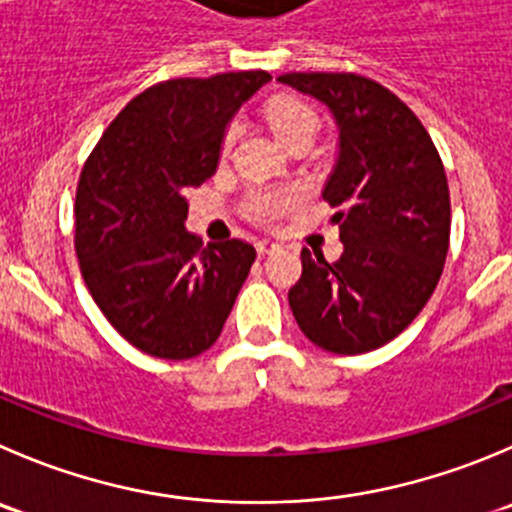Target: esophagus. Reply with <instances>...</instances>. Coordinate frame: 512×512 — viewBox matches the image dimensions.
Here are the masks:
<instances>
[{
	"instance_id": "obj_1",
	"label": "esophagus",
	"mask_w": 512,
	"mask_h": 512,
	"mask_svg": "<svg viewBox=\"0 0 512 512\" xmlns=\"http://www.w3.org/2000/svg\"><path fill=\"white\" fill-rule=\"evenodd\" d=\"M255 247H257V252H260V255H272V252L280 250V245H277V242H272V240H260Z\"/></svg>"
}]
</instances>
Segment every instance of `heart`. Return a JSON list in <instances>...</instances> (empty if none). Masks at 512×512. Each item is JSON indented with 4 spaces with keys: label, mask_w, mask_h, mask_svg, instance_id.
<instances>
[{
    "label": "heart",
    "mask_w": 512,
    "mask_h": 512,
    "mask_svg": "<svg viewBox=\"0 0 512 512\" xmlns=\"http://www.w3.org/2000/svg\"><path fill=\"white\" fill-rule=\"evenodd\" d=\"M265 122L272 130V135L287 145L290 140L300 135H315L317 132V114L312 112L310 104L300 102L295 97H275L265 104ZM232 137H235V127L225 132V140H222V155L230 150ZM300 202V192L297 190H265L255 192L247 202V212L255 217L257 222H272L277 217L287 215L292 207H297Z\"/></svg>",
    "instance_id": "heart-1"
}]
</instances>
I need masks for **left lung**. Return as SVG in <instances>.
<instances>
[{
	"mask_svg": "<svg viewBox=\"0 0 512 512\" xmlns=\"http://www.w3.org/2000/svg\"><path fill=\"white\" fill-rule=\"evenodd\" d=\"M282 84L320 99L340 130L322 197L340 212L342 255L302 250L287 292L310 342L360 355L398 337L438 287L450 247L443 160L413 109L388 87L350 72H290Z\"/></svg>",
	"mask_w": 512,
	"mask_h": 512,
	"instance_id": "1",
	"label": "left lung"
}]
</instances>
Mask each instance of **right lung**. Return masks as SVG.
I'll use <instances>...</instances> for the list:
<instances>
[{"label":"right lung","mask_w":512,"mask_h":512,"mask_svg":"<svg viewBox=\"0 0 512 512\" xmlns=\"http://www.w3.org/2000/svg\"><path fill=\"white\" fill-rule=\"evenodd\" d=\"M270 74L225 72L152 84L127 102L87 157L74 200V250L109 325L162 360L220 337L255 247H202L185 230L187 192L210 180L230 119Z\"/></svg>","instance_id":"1"}]
</instances>
